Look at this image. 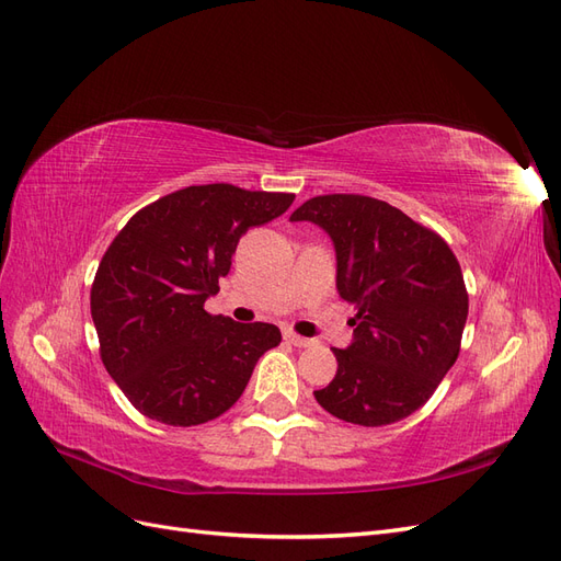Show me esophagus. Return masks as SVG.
Here are the masks:
<instances>
[{
	"mask_svg": "<svg viewBox=\"0 0 561 561\" xmlns=\"http://www.w3.org/2000/svg\"><path fill=\"white\" fill-rule=\"evenodd\" d=\"M284 339L289 341L291 345H296V347H310L314 343L312 339H306V335H298L296 331H284Z\"/></svg>",
	"mask_w": 561,
	"mask_h": 561,
	"instance_id": "1",
	"label": "esophagus"
}]
</instances>
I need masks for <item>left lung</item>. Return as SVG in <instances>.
<instances>
[{"label": "left lung", "mask_w": 561, "mask_h": 561, "mask_svg": "<svg viewBox=\"0 0 561 561\" xmlns=\"http://www.w3.org/2000/svg\"><path fill=\"white\" fill-rule=\"evenodd\" d=\"M291 220H312L335 247L339 294L355 306V341L333 347L339 371L314 390L335 419L380 427L419 411L460 352L468 289L449 244L388 202L319 195Z\"/></svg>", "instance_id": "left-lung-1"}]
</instances>
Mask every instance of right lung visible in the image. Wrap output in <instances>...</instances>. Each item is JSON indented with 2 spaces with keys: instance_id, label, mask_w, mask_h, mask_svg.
Instances as JSON below:
<instances>
[{
  "instance_id": "1",
  "label": "right lung",
  "mask_w": 561,
  "mask_h": 561,
  "mask_svg": "<svg viewBox=\"0 0 561 561\" xmlns=\"http://www.w3.org/2000/svg\"><path fill=\"white\" fill-rule=\"evenodd\" d=\"M294 199L190 185L142 206L112 239L91 284V317L107 374L142 415L173 427L218 419L263 352L282 343L275 324H237L204 300L230 272L239 237Z\"/></svg>"
}]
</instances>
